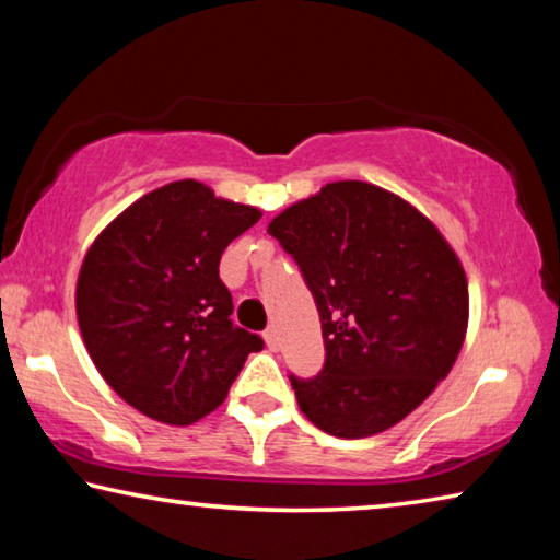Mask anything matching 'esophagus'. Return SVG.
Returning a JSON list of instances; mask_svg holds the SVG:
<instances>
[{
    "label": "esophagus",
    "mask_w": 560,
    "mask_h": 560,
    "mask_svg": "<svg viewBox=\"0 0 560 560\" xmlns=\"http://www.w3.org/2000/svg\"><path fill=\"white\" fill-rule=\"evenodd\" d=\"M264 340H267V346H269V350H277V346H279L277 330H273V328H267V330H264Z\"/></svg>",
    "instance_id": "34e87169"
}]
</instances>
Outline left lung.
Returning <instances> with one entry per match:
<instances>
[{"mask_svg": "<svg viewBox=\"0 0 560 560\" xmlns=\"http://www.w3.org/2000/svg\"><path fill=\"white\" fill-rule=\"evenodd\" d=\"M314 293L324 371L291 375L301 412L334 438L390 430L457 360L467 273L428 217L387 189L340 179L269 222Z\"/></svg>", "mask_w": 560, "mask_h": 560, "instance_id": "1", "label": "left lung"}]
</instances>
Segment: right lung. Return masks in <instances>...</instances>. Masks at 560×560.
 Returning <instances> with one entry per match:
<instances>
[{
	"label": "right lung",
	"mask_w": 560,
	"mask_h": 560,
	"mask_svg": "<svg viewBox=\"0 0 560 560\" xmlns=\"http://www.w3.org/2000/svg\"><path fill=\"white\" fill-rule=\"evenodd\" d=\"M261 220L257 207L177 179L140 197L83 257L75 316L93 365L158 422L192 424L224 402L244 360L264 348L232 324L222 252Z\"/></svg>",
	"instance_id": "obj_1"
}]
</instances>
